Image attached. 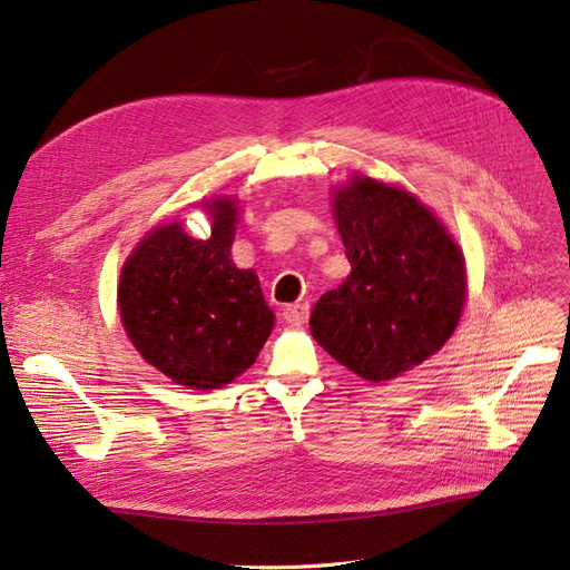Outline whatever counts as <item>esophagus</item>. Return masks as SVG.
I'll use <instances>...</instances> for the list:
<instances>
[{
	"label": "esophagus",
	"mask_w": 570,
	"mask_h": 570,
	"mask_svg": "<svg viewBox=\"0 0 570 570\" xmlns=\"http://www.w3.org/2000/svg\"><path fill=\"white\" fill-rule=\"evenodd\" d=\"M283 315H285V321H287V323H297V325H302V323H306V321H308V304H306V302L289 304V306H285V308H283Z\"/></svg>",
	"instance_id": "obj_1"
}]
</instances>
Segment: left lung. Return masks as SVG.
<instances>
[{"mask_svg": "<svg viewBox=\"0 0 570 570\" xmlns=\"http://www.w3.org/2000/svg\"><path fill=\"white\" fill-rule=\"evenodd\" d=\"M332 215L348 278L311 313V334L364 381H391L442 351L468 299V271L442 219L397 185L353 175Z\"/></svg>", "mask_w": 570, "mask_h": 570, "instance_id": "obj_1", "label": "left lung"}]
</instances>
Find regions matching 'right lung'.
<instances>
[{"label": "right lung", "mask_w": 570, "mask_h": 570, "mask_svg": "<svg viewBox=\"0 0 570 570\" xmlns=\"http://www.w3.org/2000/svg\"><path fill=\"white\" fill-rule=\"evenodd\" d=\"M200 206L213 219L210 238L189 236L177 219L154 226L124 262L117 306L151 367L177 385L215 391L253 367L276 315L257 273L232 262L238 200Z\"/></svg>", "instance_id": "right-lung-1"}]
</instances>
